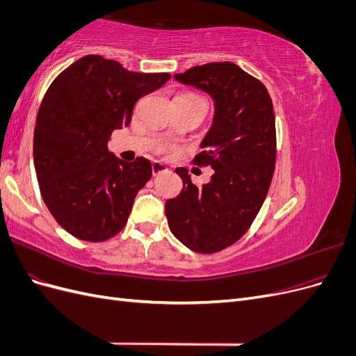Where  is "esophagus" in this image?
<instances>
[{"instance_id": "esophagus-1", "label": "esophagus", "mask_w": 356, "mask_h": 356, "mask_svg": "<svg viewBox=\"0 0 356 356\" xmlns=\"http://www.w3.org/2000/svg\"><path fill=\"white\" fill-rule=\"evenodd\" d=\"M152 170H153V175L157 177L160 174H163V172H166L168 168L163 163H160V161H154L153 166H152Z\"/></svg>"}]
</instances>
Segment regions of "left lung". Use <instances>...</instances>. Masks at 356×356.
Listing matches in <instances>:
<instances>
[{"instance_id":"8db88e82","label":"left lung","mask_w":356,"mask_h":356,"mask_svg":"<svg viewBox=\"0 0 356 356\" xmlns=\"http://www.w3.org/2000/svg\"><path fill=\"white\" fill-rule=\"evenodd\" d=\"M174 77L209 93L215 102L211 131L195 165L211 166L197 187L177 168L182 190L166 200L170 232L191 251L213 254L238 242L251 227L270 188L276 161V127L266 86L232 62L193 67Z\"/></svg>"}]
</instances>
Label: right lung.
Instances as JSON below:
<instances>
[{
	"label": "right lung",
	"instance_id": "1",
	"mask_svg": "<svg viewBox=\"0 0 356 356\" xmlns=\"http://www.w3.org/2000/svg\"><path fill=\"white\" fill-rule=\"evenodd\" d=\"M169 79L88 55L50 84L37 115L34 165L42 200L74 238L104 242L123 230L153 170L145 157L127 163L106 144L131 124L136 101Z\"/></svg>",
	"mask_w": 356,
	"mask_h": 356
}]
</instances>
